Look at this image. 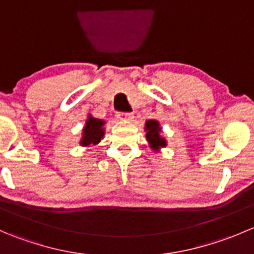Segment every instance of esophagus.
<instances>
[{"label": "esophagus", "mask_w": 254, "mask_h": 254, "mask_svg": "<svg viewBox=\"0 0 254 254\" xmlns=\"http://www.w3.org/2000/svg\"><path fill=\"white\" fill-rule=\"evenodd\" d=\"M117 118L120 120H132L134 119V114L127 112H119L117 113Z\"/></svg>", "instance_id": "esophagus-1"}]
</instances>
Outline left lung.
Listing matches in <instances>:
<instances>
[{
    "label": "left lung",
    "mask_w": 254,
    "mask_h": 254,
    "mask_svg": "<svg viewBox=\"0 0 254 254\" xmlns=\"http://www.w3.org/2000/svg\"><path fill=\"white\" fill-rule=\"evenodd\" d=\"M146 137H147L148 143L151 145V147L153 150H158L160 147H163L166 146V141L165 139L160 136V125L156 120H148L146 123Z\"/></svg>",
    "instance_id": "obj_1"
}]
</instances>
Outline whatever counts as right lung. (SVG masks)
Instances as JSON below:
<instances>
[{"instance_id":"obj_1","label":"right lung","mask_w":254,"mask_h":254,"mask_svg":"<svg viewBox=\"0 0 254 254\" xmlns=\"http://www.w3.org/2000/svg\"><path fill=\"white\" fill-rule=\"evenodd\" d=\"M104 122L96 119V118L89 117L86 122V127L83 129V137H82L81 143L83 146L96 145L101 141V139L104 135V130L102 129Z\"/></svg>"}]
</instances>
